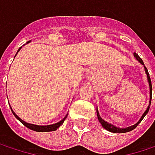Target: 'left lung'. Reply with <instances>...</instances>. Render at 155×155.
<instances>
[{
  "label": "left lung",
  "instance_id": "8db88e82",
  "mask_svg": "<svg viewBox=\"0 0 155 155\" xmlns=\"http://www.w3.org/2000/svg\"><path fill=\"white\" fill-rule=\"evenodd\" d=\"M134 55H135V57L139 61L140 63L143 64V65H144V64H143V60L140 58V56L137 54H136V53H134ZM144 70H145V73H146V74H147V79H148V82H149V87H150V94H151V98H150V104H151V101H152V82H151V78H150V75H149V73H148V70H147V68L144 66ZM149 108L150 107H148L147 109L145 110V112L143 113V115L141 117V118H140V120L136 124V125H134V126H132V127H127V128H118V127H114L113 125H111V124H108V122H106V121H104L101 117V116H100V114H99V112H97V116H98V119H99V121H100V123L101 124V126L105 128V129H107L108 130L109 132H112V133H126V132H129V131H132L133 129H135L137 126H138V124H139L140 122L143 120V118L145 117V115L148 113V111H149Z\"/></svg>",
  "mask_w": 155,
  "mask_h": 155
}]
</instances>
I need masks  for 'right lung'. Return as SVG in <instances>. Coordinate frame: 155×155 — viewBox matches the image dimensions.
Instances as JSON below:
<instances>
[{
  "mask_svg": "<svg viewBox=\"0 0 155 155\" xmlns=\"http://www.w3.org/2000/svg\"><path fill=\"white\" fill-rule=\"evenodd\" d=\"M29 42V41H28ZM28 42H27V43H28ZM20 49V48H19ZM19 49L18 50V52L19 51ZM12 109V108H11ZM12 113H13V115L16 117V118L18 119V120H19L25 127H27L28 128H29V129H31V130H34V131H37V132H50V131H54V130H56L61 125H63V123H64V121L65 120V118L67 117V115L64 117V118L63 119V120H61L60 122H58V123H56V124H54V125H49V126H37V125H33V124H28V123H27V122H25V121H23L22 119H20L17 115H16L15 113L13 112V110L12 109Z\"/></svg>",
  "mask_w": 155,
  "mask_h": 155,
  "instance_id": "add662e5",
  "label": "right lung"
}]
</instances>
